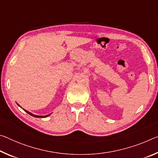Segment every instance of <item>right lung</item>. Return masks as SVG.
<instances>
[{
	"mask_svg": "<svg viewBox=\"0 0 158 158\" xmlns=\"http://www.w3.org/2000/svg\"><path fill=\"white\" fill-rule=\"evenodd\" d=\"M19 106V104H17ZM20 107V106H19ZM24 110V109H23ZM24 110L26 112H27V113L28 114H29L30 115H31V116H33V117H39V118H45V117H48L50 114H48V115H44V116H39V115H36V114H32L31 112H29V111H27V110Z\"/></svg>",
	"mask_w": 158,
	"mask_h": 158,
	"instance_id": "right-lung-1",
	"label": "right lung"
}]
</instances>
